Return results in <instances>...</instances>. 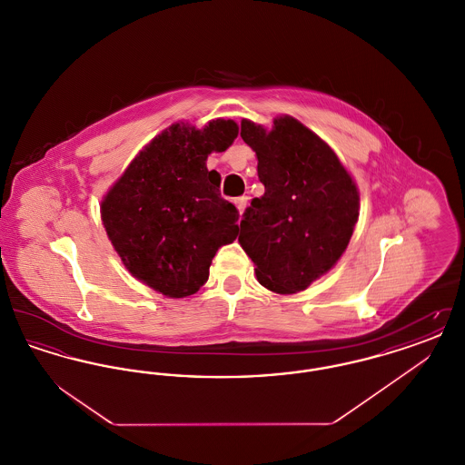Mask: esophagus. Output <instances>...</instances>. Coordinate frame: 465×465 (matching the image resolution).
<instances>
[{
  "mask_svg": "<svg viewBox=\"0 0 465 465\" xmlns=\"http://www.w3.org/2000/svg\"><path fill=\"white\" fill-rule=\"evenodd\" d=\"M233 203L237 205L239 213L242 214L243 211H245V205H247V197H239V199L233 200Z\"/></svg>",
  "mask_w": 465,
  "mask_h": 465,
  "instance_id": "obj_1",
  "label": "esophagus"
}]
</instances>
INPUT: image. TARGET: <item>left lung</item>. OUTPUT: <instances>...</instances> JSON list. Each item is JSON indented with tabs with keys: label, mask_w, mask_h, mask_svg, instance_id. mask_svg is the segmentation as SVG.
<instances>
[{
	"label": "left lung",
	"mask_w": 465,
	"mask_h": 465,
	"mask_svg": "<svg viewBox=\"0 0 465 465\" xmlns=\"http://www.w3.org/2000/svg\"><path fill=\"white\" fill-rule=\"evenodd\" d=\"M241 137L256 153L265 193L243 213L239 243L262 286L296 294L328 273L359 220V188L331 146L300 120L272 129L243 118Z\"/></svg>",
	"instance_id": "8db88e82"
}]
</instances>
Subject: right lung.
<instances>
[{
  "label": "right lung",
  "mask_w": 465,
  "mask_h": 465,
  "mask_svg": "<svg viewBox=\"0 0 465 465\" xmlns=\"http://www.w3.org/2000/svg\"><path fill=\"white\" fill-rule=\"evenodd\" d=\"M239 135L233 120L176 122L155 135L101 200V220L129 273L167 298L195 294L216 251L239 235V211L220 193L207 156Z\"/></svg>",
  "instance_id": "right-lung-1"
}]
</instances>
